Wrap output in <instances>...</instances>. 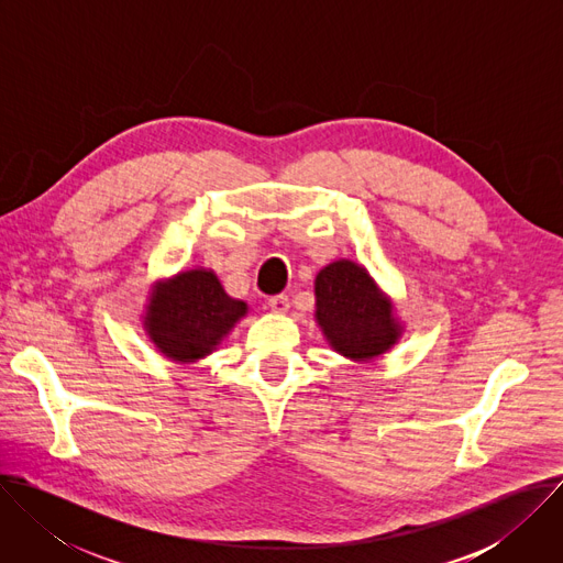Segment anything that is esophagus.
<instances>
[{
    "label": "esophagus",
    "instance_id": "34e87169",
    "mask_svg": "<svg viewBox=\"0 0 563 563\" xmlns=\"http://www.w3.org/2000/svg\"><path fill=\"white\" fill-rule=\"evenodd\" d=\"M267 305L272 307V311H276V313H285V311L289 309V298H287L285 294H278V296H272V298L267 300Z\"/></svg>",
    "mask_w": 563,
    "mask_h": 563
}]
</instances>
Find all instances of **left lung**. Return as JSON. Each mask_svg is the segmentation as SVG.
<instances>
[{"instance_id": "obj_1", "label": "left lung", "mask_w": 563, "mask_h": 563, "mask_svg": "<svg viewBox=\"0 0 563 563\" xmlns=\"http://www.w3.org/2000/svg\"><path fill=\"white\" fill-rule=\"evenodd\" d=\"M316 320L330 345L354 361L385 354L400 336L389 300L352 261H336L318 272Z\"/></svg>"}]
</instances>
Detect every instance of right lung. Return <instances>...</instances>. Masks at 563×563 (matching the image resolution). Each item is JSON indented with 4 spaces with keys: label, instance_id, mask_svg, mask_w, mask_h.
I'll use <instances>...</instances> for the list:
<instances>
[{
    "label": "right lung",
    "instance_id": "obj_1",
    "mask_svg": "<svg viewBox=\"0 0 563 563\" xmlns=\"http://www.w3.org/2000/svg\"><path fill=\"white\" fill-rule=\"evenodd\" d=\"M146 309L144 328L157 350L189 363L220 345L247 313V302L231 298L213 272L191 269L159 285Z\"/></svg>",
    "mask_w": 563,
    "mask_h": 563
}]
</instances>
